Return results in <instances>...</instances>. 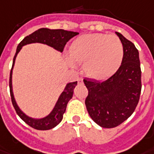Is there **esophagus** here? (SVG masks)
<instances>
[{"label": "esophagus", "instance_id": "1", "mask_svg": "<svg viewBox=\"0 0 154 154\" xmlns=\"http://www.w3.org/2000/svg\"><path fill=\"white\" fill-rule=\"evenodd\" d=\"M77 81H78V83H83V79L82 78V77H80V78H78V79H77Z\"/></svg>", "mask_w": 154, "mask_h": 154}]
</instances>
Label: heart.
I'll list each match as a JSON object with an SVG mask.
<instances>
[{
  "instance_id": "heart-1",
  "label": "heart",
  "mask_w": 154,
  "mask_h": 154,
  "mask_svg": "<svg viewBox=\"0 0 154 154\" xmlns=\"http://www.w3.org/2000/svg\"><path fill=\"white\" fill-rule=\"evenodd\" d=\"M123 46L114 35L85 34L70 45L69 56L74 63H82L85 73L95 80H103L118 71L123 60ZM73 66V63L70 61Z\"/></svg>"
}]
</instances>
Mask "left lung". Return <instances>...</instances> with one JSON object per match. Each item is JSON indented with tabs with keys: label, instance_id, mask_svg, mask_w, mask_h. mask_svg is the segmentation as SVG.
Instances as JSON below:
<instances>
[{
	"label": "left lung",
	"instance_id": "8db88e82",
	"mask_svg": "<svg viewBox=\"0 0 154 154\" xmlns=\"http://www.w3.org/2000/svg\"><path fill=\"white\" fill-rule=\"evenodd\" d=\"M123 46L122 65L103 82L84 79L88 90L86 109L92 120L103 128L119 126L131 116L141 92V69L139 51L135 45L116 32Z\"/></svg>",
	"mask_w": 154,
	"mask_h": 154
}]
</instances>
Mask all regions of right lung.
Returning a JSON list of instances; mask_svg holds the SVG:
<instances>
[{"mask_svg":"<svg viewBox=\"0 0 154 154\" xmlns=\"http://www.w3.org/2000/svg\"><path fill=\"white\" fill-rule=\"evenodd\" d=\"M77 34L79 33L77 32L66 31L63 30V29L40 28L30 35L24 37V39L19 43L18 47H17L16 53L14 57L13 65H12V68L10 70V96H11V101H12L14 108L15 109L17 114L19 116V118H21L24 122L28 124V126H30L31 127H32L34 129L46 131V130L54 128V126H56L58 124L60 123L63 119V115L66 111V108H67L68 101L72 97L73 90L75 86H77V82H69L66 85L63 91L62 92V94H60V98L58 99V101L55 103V106L50 114L47 115L45 118H40V119L30 118L19 109L16 101H15L14 96L13 88H12V71H13V68L14 65L17 54L23 45L31 44V43H36V42L45 44L49 46L53 47L60 52H63L66 43L71 38H72L73 36H77Z\"/></svg>","mask_w":154,"mask_h":154,"instance_id":"right-lung-1","label":"right lung"}]
</instances>
